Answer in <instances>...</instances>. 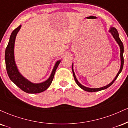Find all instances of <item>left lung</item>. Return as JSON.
Segmentation results:
<instances>
[{
  "label": "left lung",
  "mask_w": 128,
  "mask_h": 128,
  "mask_svg": "<svg viewBox=\"0 0 128 128\" xmlns=\"http://www.w3.org/2000/svg\"><path fill=\"white\" fill-rule=\"evenodd\" d=\"M109 32L112 34V35L113 36V37L114 38V39H115V40L116 41V42L118 43V46H119L120 47V61H121V64H120V70L118 71V72L116 76L115 77L114 79H113V80L112 82L110 83V84H107V85L105 86H103V87H101V88H88V87H86L82 85V84H80L79 83V82L78 80V79H77L76 77V75H75V73L74 72V70H73V63L72 64V72H73V76H74V80L76 82V83L79 86L80 88L81 89H82L83 90H85V91H87V92H97V91H100V90H104V89H106L107 88H108V87H110L111 85H112V84H113L114 82L116 80V79L118 78V75H119V74L121 73L122 70L123 69V67H124V44H123V43L122 42L121 40L119 38V35H118V30H116V28H114V27H111L110 28V30H109Z\"/></svg>",
  "instance_id": "obj_1"
}]
</instances>
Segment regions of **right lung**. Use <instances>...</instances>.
Instances as JSON below:
<instances>
[{"label":"right lung","mask_w":128,"mask_h":128,"mask_svg":"<svg viewBox=\"0 0 128 128\" xmlns=\"http://www.w3.org/2000/svg\"><path fill=\"white\" fill-rule=\"evenodd\" d=\"M21 27V25H20L12 32L9 43L5 50L4 59H5L6 68L8 74L11 81L13 82L20 89H22L23 91L28 94L40 93L46 90L50 85L54 77L55 71L61 62V60H58L56 61L49 78L44 82L34 84L24 78L18 70L17 66L15 63L14 57L15 38Z\"/></svg>","instance_id":"1"}]
</instances>
